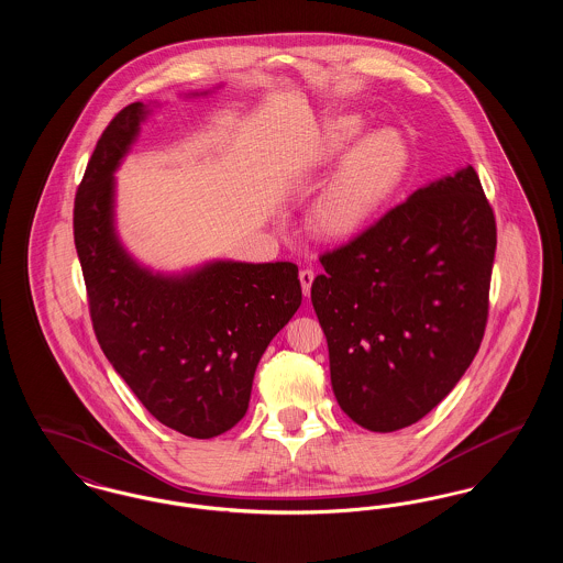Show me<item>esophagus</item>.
Masks as SVG:
<instances>
[{
	"label": "esophagus",
	"instance_id": "esophagus-1",
	"mask_svg": "<svg viewBox=\"0 0 563 563\" xmlns=\"http://www.w3.org/2000/svg\"><path fill=\"white\" fill-rule=\"evenodd\" d=\"M299 283H301V291L308 297V295H310V287H312V283H314V272L308 268L301 269V272H299Z\"/></svg>",
	"mask_w": 563,
	"mask_h": 563
}]
</instances>
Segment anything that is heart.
<instances>
[{
	"mask_svg": "<svg viewBox=\"0 0 563 563\" xmlns=\"http://www.w3.org/2000/svg\"><path fill=\"white\" fill-rule=\"evenodd\" d=\"M361 115L329 120L314 136L303 166L324 170L340 159L314 196L308 213L310 230L322 241L350 242L365 234L401 188L409 150L390 129L365 133Z\"/></svg>",
	"mask_w": 563,
	"mask_h": 563,
	"instance_id": "1",
	"label": "heart"
}]
</instances>
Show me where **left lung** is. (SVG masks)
I'll return each mask as SVG.
<instances>
[{"mask_svg":"<svg viewBox=\"0 0 563 563\" xmlns=\"http://www.w3.org/2000/svg\"><path fill=\"white\" fill-rule=\"evenodd\" d=\"M494 251V213L466 164L322 255L310 297L350 420L405 429L454 390L482 346Z\"/></svg>","mask_w":563,"mask_h":563,"instance_id":"obj_1","label":"left lung"}]
</instances>
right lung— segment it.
<instances>
[{"instance_id": "obj_1", "label": "right lung", "mask_w": 563, "mask_h": 563, "mask_svg": "<svg viewBox=\"0 0 563 563\" xmlns=\"http://www.w3.org/2000/svg\"><path fill=\"white\" fill-rule=\"evenodd\" d=\"M158 106L133 103L109 122L78 188L74 239L92 327L113 369L164 427L211 439L244 418L257 363L297 312L301 285L291 262L209 260L161 272L124 246L115 173Z\"/></svg>"}]
</instances>
